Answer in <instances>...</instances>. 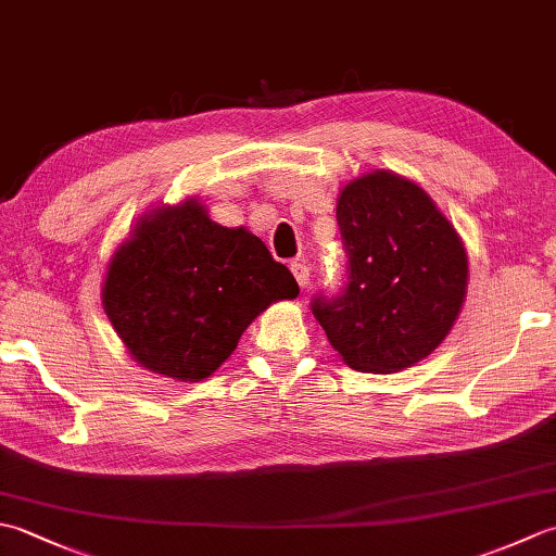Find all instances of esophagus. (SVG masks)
<instances>
[{
  "mask_svg": "<svg viewBox=\"0 0 556 556\" xmlns=\"http://www.w3.org/2000/svg\"><path fill=\"white\" fill-rule=\"evenodd\" d=\"M291 271H293V277H296L301 289L308 287V281H311V267H308V265L301 263V260H293V263H291Z\"/></svg>",
  "mask_w": 556,
  "mask_h": 556,
  "instance_id": "1",
  "label": "esophagus"
}]
</instances>
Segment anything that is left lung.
Here are the masks:
<instances>
[{
  "label": "left lung",
  "mask_w": 556,
  "mask_h": 556,
  "mask_svg": "<svg viewBox=\"0 0 556 556\" xmlns=\"http://www.w3.org/2000/svg\"><path fill=\"white\" fill-rule=\"evenodd\" d=\"M346 281L311 301L341 358L396 372L442 344L466 299L468 257L420 186L392 172L351 181L337 200Z\"/></svg>",
  "instance_id": "left-lung-1"
}]
</instances>
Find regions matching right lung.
<instances>
[{
    "label": "right lung",
    "mask_w": 556,
    "mask_h": 556,
    "mask_svg": "<svg viewBox=\"0 0 556 556\" xmlns=\"http://www.w3.org/2000/svg\"><path fill=\"white\" fill-rule=\"evenodd\" d=\"M296 296V279L257 236L219 227L195 200L146 215L102 289L131 356L181 382L215 372L269 303Z\"/></svg>",
    "instance_id": "add662e5"
}]
</instances>
